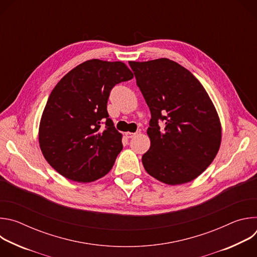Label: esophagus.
<instances>
[{"label": "esophagus", "instance_id": "34e87169", "mask_svg": "<svg viewBox=\"0 0 257 257\" xmlns=\"http://www.w3.org/2000/svg\"><path fill=\"white\" fill-rule=\"evenodd\" d=\"M125 135H126V137H127V138H133V137L136 135V133H132V132H126V133H125Z\"/></svg>", "mask_w": 257, "mask_h": 257}]
</instances>
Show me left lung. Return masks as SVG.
Here are the masks:
<instances>
[{
	"label": "left lung",
	"instance_id": "obj_1",
	"mask_svg": "<svg viewBox=\"0 0 257 257\" xmlns=\"http://www.w3.org/2000/svg\"><path fill=\"white\" fill-rule=\"evenodd\" d=\"M129 65L152 114L151 148L142 156L145 171L169 185L194 180L221 145V122L211 99L192 73L172 60L130 61Z\"/></svg>",
	"mask_w": 257,
	"mask_h": 257
}]
</instances>
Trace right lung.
<instances>
[{
	"instance_id": "right-lung-1",
	"label": "right lung",
	"mask_w": 257,
	"mask_h": 257,
	"mask_svg": "<svg viewBox=\"0 0 257 257\" xmlns=\"http://www.w3.org/2000/svg\"><path fill=\"white\" fill-rule=\"evenodd\" d=\"M132 78L122 62L92 59L58 82L44 109L39 141L45 159L59 174L86 183L113 168L123 149L122 134L108 118L106 103L116 84Z\"/></svg>"
}]
</instances>
